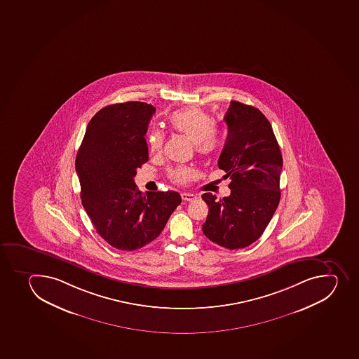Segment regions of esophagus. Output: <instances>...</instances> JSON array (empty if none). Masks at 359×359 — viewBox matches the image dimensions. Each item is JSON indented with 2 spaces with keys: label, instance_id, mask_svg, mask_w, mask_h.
Instances as JSON below:
<instances>
[{
  "label": "esophagus",
  "instance_id": "1",
  "mask_svg": "<svg viewBox=\"0 0 359 359\" xmlns=\"http://www.w3.org/2000/svg\"><path fill=\"white\" fill-rule=\"evenodd\" d=\"M181 198L184 200V201H194L196 200V195L189 194V193H181Z\"/></svg>",
  "mask_w": 359,
  "mask_h": 359
}]
</instances>
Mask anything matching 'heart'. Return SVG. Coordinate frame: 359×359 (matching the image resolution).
<instances>
[{"label": "heart", "mask_w": 359, "mask_h": 359, "mask_svg": "<svg viewBox=\"0 0 359 359\" xmlns=\"http://www.w3.org/2000/svg\"><path fill=\"white\" fill-rule=\"evenodd\" d=\"M168 123L173 131L180 133L191 140V143H194L195 151L200 156H210L219 147V140L215 123L205 110L196 107L178 110L170 116ZM147 140L151 154H161L164 144V133L161 130H151ZM168 175V178L177 184H186L193 178L194 172L191 168L179 166L171 168Z\"/></svg>", "instance_id": "obj_1"}]
</instances>
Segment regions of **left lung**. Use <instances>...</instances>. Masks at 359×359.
Listing matches in <instances>:
<instances>
[{
	"mask_svg": "<svg viewBox=\"0 0 359 359\" xmlns=\"http://www.w3.org/2000/svg\"><path fill=\"white\" fill-rule=\"evenodd\" d=\"M228 137L219 168L230 177L229 196L205 193L209 212L202 231L217 245L236 250L259 238L280 201L283 156L270 122L259 109L231 101L224 116Z\"/></svg>",
	"mask_w": 359,
	"mask_h": 359,
	"instance_id": "1",
	"label": "left lung"
}]
</instances>
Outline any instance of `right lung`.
Returning <instances> with one entry per match:
<instances>
[{
  "mask_svg": "<svg viewBox=\"0 0 359 359\" xmlns=\"http://www.w3.org/2000/svg\"><path fill=\"white\" fill-rule=\"evenodd\" d=\"M152 104L138 101L104 107L94 115L76 159L81 202L96 231L115 249L133 251L161 235L181 203L178 191H147L135 184L149 161L144 138Z\"/></svg>",
  "mask_w": 359,
  "mask_h": 359,
  "instance_id": "obj_1",
  "label": "right lung"
}]
</instances>
